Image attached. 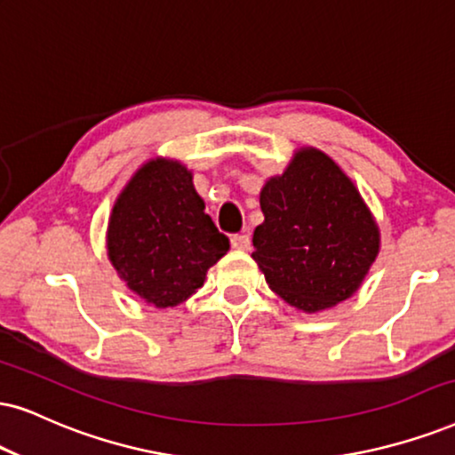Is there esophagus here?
<instances>
[{
  "label": "esophagus",
  "mask_w": 455,
  "mask_h": 455,
  "mask_svg": "<svg viewBox=\"0 0 455 455\" xmlns=\"http://www.w3.org/2000/svg\"><path fill=\"white\" fill-rule=\"evenodd\" d=\"M231 245H233V250H250V245H251L250 235H247V233L233 235V237H231Z\"/></svg>",
  "instance_id": "34e87169"
}]
</instances>
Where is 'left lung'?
<instances>
[{
  "instance_id": "obj_1",
  "label": "left lung",
  "mask_w": 455,
  "mask_h": 455,
  "mask_svg": "<svg viewBox=\"0 0 455 455\" xmlns=\"http://www.w3.org/2000/svg\"><path fill=\"white\" fill-rule=\"evenodd\" d=\"M251 258L275 294L317 313L359 290L380 233L353 182L317 148H302L260 193Z\"/></svg>"
}]
</instances>
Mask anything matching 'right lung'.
<instances>
[{
    "label": "right lung",
    "mask_w": 455,
    "mask_h": 455,
    "mask_svg": "<svg viewBox=\"0 0 455 455\" xmlns=\"http://www.w3.org/2000/svg\"><path fill=\"white\" fill-rule=\"evenodd\" d=\"M107 247L130 290L168 308L204 285L231 243L205 214L191 172L178 161L153 159L115 201Z\"/></svg>",
    "instance_id": "right-lung-1"
}]
</instances>
